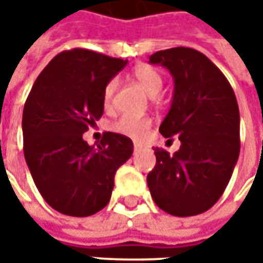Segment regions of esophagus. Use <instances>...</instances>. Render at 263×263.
Instances as JSON below:
<instances>
[{"label": "esophagus", "mask_w": 263, "mask_h": 263, "mask_svg": "<svg viewBox=\"0 0 263 263\" xmlns=\"http://www.w3.org/2000/svg\"><path fill=\"white\" fill-rule=\"evenodd\" d=\"M133 149H135V152H139V151L142 149V145H140V143H135V145H133Z\"/></svg>", "instance_id": "1"}]
</instances>
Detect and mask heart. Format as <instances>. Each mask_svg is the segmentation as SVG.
<instances>
[{"label": "heart", "mask_w": 263, "mask_h": 263, "mask_svg": "<svg viewBox=\"0 0 263 263\" xmlns=\"http://www.w3.org/2000/svg\"><path fill=\"white\" fill-rule=\"evenodd\" d=\"M133 74L140 86L146 90L151 96L159 95V92L164 87V77L152 66H139L135 68ZM117 89V79H111L106 83L104 89V104L106 106L112 102V98ZM152 126V120L149 117H135V116H121L111 123V130L120 135L140 139L146 135V132Z\"/></svg>", "instance_id": "obj_1"}]
</instances>
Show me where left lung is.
<instances>
[{
  "instance_id": "left-lung-1",
  "label": "left lung",
  "mask_w": 263,
  "mask_h": 263,
  "mask_svg": "<svg viewBox=\"0 0 263 263\" xmlns=\"http://www.w3.org/2000/svg\"><path fill=\"white\" fill-rule=\"evenodd\" d=\"M149 61L167 67L174 77L173 104L159 132L178 136L181 145L174 155L154 149L157 164L147 187L170 215H199L217 203L238 159L237 99L222 71L193 48L158 51Z\"/></svg>"
}]
</instances>
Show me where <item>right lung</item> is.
Listing matches in <instances>:
<instances>
[{"label":"right lung","instance_id":"1","mask_svg":"<svg viewBox=\"0 0 263 263\" xmlns=\"http://www.w3.org/2000/svg\"><path fill=\"white\" fill-rule=\"evenodd\" d=\"M121 58L73 48L55 55L35 80L23 109V152L39 193L55 211L89 217L108 205L117 170L133 154L127 136L105 132L98 146L83 133L104 114L106 83Z\"/></svg>","mask_w":263,"mask_h":263}]
</instances>
